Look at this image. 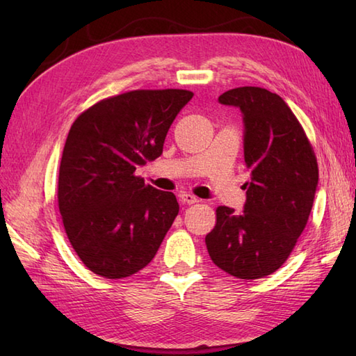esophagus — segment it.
Listing matches in <instances>:
<instances>
[{"label": "esophagus", "mask_w": 356, "mask_h": 356, "mask_svg": "<svg viewBox=\"0 0 356 356\" xmlns=\"http://www.w3.org/2000/svg\"><path fill=\"white\" fill-rule=\"evenodd\" d=\"M179 197H180V200H182L184 203H186V205H194V203L199 202V199L195 197V195L190 194V193H182V194L179 195Z\"/></svg>", "instance_id": "1"}]
</instances>
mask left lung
Listing matches in <instances>:
<instances>
[{
    "label": "left lung",
    "mask_w": 356,
    "mask_h": 356,
    "mask_svg": "<svg viewBox=\"0 0 356 356\" xmlns=\"http://www.w3.org/2000/svg\"><path fill=\"white\" fill-rule=\"evenodd\" d=\"M243 119V211L218 207L205 241L216 266L241 280L275 272L287 260L312 211L318 165L287 104L260 87H238L218 96Z\"/></svg>",
    "instance_id": "obj_1"
}]
</instances>
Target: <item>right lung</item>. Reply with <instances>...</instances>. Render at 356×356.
Wrapping results in <instances>:
<instances>
[{
	"instance_id": "obj_1",
	"label": "right lung",
	"mask_w": 356,
	"mask_h": 356,
	"mask_svg": "<svg viewBox=\"0 0 356 356\" xmlns=\"http://www.w3.org/2000/svg\"><path fill=\"white\" fill-rule=\"evenodd\" d=\"M191 97L188 90H134L95 104L73 122L58 203L67 237L95 274L125 278L154 259L179 203L134 171L162 154L172 120Z\"/></svg>"
}]
</instances>
